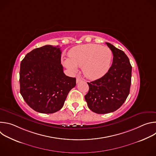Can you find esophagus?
Returning <instances> with one entry per match:
<instances>
[{
	"instance_id": "1",
	"label": "esophagus",
	"mask_w": 156,
	"mask_h": 156,
	"mask_svg": "<svg viewBox=\"0 0 156 156\" xmlns=\"http://www.w3.org/2000/svg\"><path fill=\"white\" fill-rule=\"evenodd\" d=\"M83 80V79L81 78H80V76H78L77 78H76V83H79V82H80L81 81H82Z\"/></svg>"
}]
</instances>
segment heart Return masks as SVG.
I'll use <instances>...</instances> for the list:
<instances>
[{
    "label": "heart",
    "mask_w": 156,
    "mask_h": 156,
    "mask_svg": "<svg viewBox=\"0 0 156 156\" xmlns=\"http://www.w3.org/2000/svg\"><path fill=\"white\" fill-rule=\"evenodd\" d=\"M69 58L63 60L64 65L72 72L78 71V66H83L84 75L95 80L104 76L108 70L112 60V52L107 47L98 44H86L72 48Z\"/></svg>",
    "instance_id": "obj_1"
}]
</instances>
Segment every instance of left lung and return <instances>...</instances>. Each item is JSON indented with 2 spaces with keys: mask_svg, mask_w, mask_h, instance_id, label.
<instances>
[{
  "mask_svg": "<svg viewBox=\"0 0 156 156\" xmlns=\"http://www.w3.org/2000/svg\"><path fill=\"white\" fill-rule=\"evenodd\" d=\"M114 57L108 72L99 79L87 83L89 91L84 96L93 112L104 114L113 112L126 101L131 86L132 67L125 52L108 42Z\"/></svg>",
  "mask_w": 156,
  "mask_h": 156,
  "instance_id": "1",
  "label": "left lung"
}]
</instances>
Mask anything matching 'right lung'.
<instances>
[{
  "mask_svg": "<svg viewBox=\"0 0 156 156\" xmlns=\"http://www.w3.org/2000/svg\"><path fill=\"white\" fill-rule=\"evenodd\" d=\"M58 46L46 45L28 53L20 63V93L36 112L52 114L60 110L76 78L63 73Z\"/></svg>",
  "mask_w": 156,
  "mask_h": 156,
  "instance_id": "add662e5",
  "label": "right lung"
}]
</instances>
